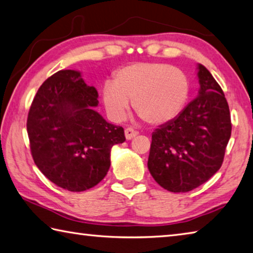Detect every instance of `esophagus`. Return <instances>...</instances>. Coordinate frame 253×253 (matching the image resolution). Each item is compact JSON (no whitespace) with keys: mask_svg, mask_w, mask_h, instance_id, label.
Returning <instances> with one entry per match:
<instances>
[{"mask_svg":"<svg viewBox=\"0 0 253 253\" xmlns=\"http://www.w3.org/2000/svg\"><path fill=\"white\" fill-rule=\"evenodd\" d=\"M137 135H138V131H136L134 128L128 127L125 129V136H126V139H128V140L134 138V137Z\"/></svg>","mask_w":253,"mask_h":253,"instance_id":"1","label":"esophagus"}]
</instances>
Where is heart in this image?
I'll list each match as a JSON object with an SVG mask.
<instances>
[{
    "instance_id": "b5f03b06",
    "label": "heart",
    "mask_w": 253,
    "mask_h": 253,
    "mask_svg": "<svg viewBox=\"0 0 253 253\" xmlns=\"http://www.w3.org/2000/svg\"><path fill=\"white\" fill-rule=\"evenodd\" d=\"M189 90L188 77L178 68L163 63H138L121 68L113 83H105L103 99L113 119H123L132 100L137 116L158 126L180 113Z\"/></svg>"
}]
</instances>
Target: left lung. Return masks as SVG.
Masks as SVG:
<instances>
[{"mask_svg":"<svg viewBox=\"0 0 253 253\" xmlns=\"http://www.w3.org/2000/svg\"><path fill=\"white\" fill-rule=\"evenodd\" d=\"M198 68V97L151 136L148 169L171 192H188L209 180L221 167L231 136L223 90L204 65Z\"/></svg>","mask_w":253,"mask_h":253,"instance_id":"left-lung-1","label":"left lung"}]
</instances>
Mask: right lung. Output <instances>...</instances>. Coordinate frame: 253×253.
<instances>
[{
	"mask_svg": "<svg viewBox=\"0 0 253 253\" xmlns=\"http://www.w3.org/2000/svg\"><path fill=\"white\" fill-rule=\"evenodd\" d=\"M98 94L81 73L58 71L36 93L26 128L32 157L48 180L68 191H84L104 179L111 149L126 140L124 128L94 111Z\"/></svg>",
	"mask_w": 253,
	"mask_h": 253,
	"instance_id": "1",
	"label": "right lung"
}]
</instances>
